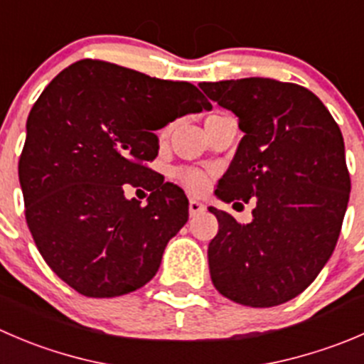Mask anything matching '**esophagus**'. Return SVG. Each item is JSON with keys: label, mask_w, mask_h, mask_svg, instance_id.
Instances as JSON below:
<instances>
[{"label": "esophagus", "mask_w": 364, "mask_h": 364, "mask_svg": "<svg viewBox=\"0 0 364 364\" xmlns=\"http://www.w3.org/2000/svg\"><path fill=\"white\" fill-rule=\"evenodd\" d=\"M188 210H190V215H192V217H196V215L203 213V211L206 210V206H204L203 203H199V200H196V199H190Z\"/></svg>", "instance_id": "esophagus-1"}]
</instances>
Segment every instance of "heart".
Returning <instances> with one entry per match:
<instances>
[{"label": "heart", "instance_id": "1", "mask_svg": "<svg viewBox=\"0 0 364 364\" xmlns=\"http://www.w3.org/2000/svg\"><path fill=\"white\" fill-rule=\"evenodd\" d=\"M176 178H178L190 192H203L208 185V176L200 171H176Z\"/></svg>", "mask_w": 364, "mask_h": 364}]
</instances>
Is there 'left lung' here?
<instances>
[{"mask_svg":"<svg viewBox=\"0 0 364 364\" xmlns=\"http://www.w3.org/2000/svg\"><path fill=\"white\" fill-rule=\"evenodd\" d=\"M199 87L243 132L215 196L256 203L249 224L208 208L218 220L208 245L211 281L238 304H284L316 279L336 247L350 196L343 136L301 85L243 77Z\"/></svg>","mask_w":364,"mask_h":364,"instance_id":"1","label":"left lung"}]
</instances>
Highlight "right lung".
<instances>
[{"label": "right lung", "mask_w": 364, "mask_h": 364, "mask_svg": "<svg viewBox=\"0 0 364 364\" xmlns=\"http://www.w3.org/2000/svg\"><path fill=\"white\" fill-rule=\"evenodd\" d=\"M211 103L186 81L151 77L101 60L63 69L26 121L19 160L26 222L56 276L85 297H119L156 276L188 199L144 161L156 129ZM151 193L144 207L124 185Z\"/></svg>", "instance_id": "right-lung-1"}]
</instances>
